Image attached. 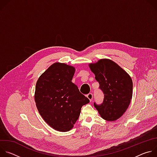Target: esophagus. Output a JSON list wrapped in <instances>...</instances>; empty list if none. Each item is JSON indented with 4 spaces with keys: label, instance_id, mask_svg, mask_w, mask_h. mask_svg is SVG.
I'll use <instances>...</instances> for the list:
<instances>
[{
    "label": "esophagus",
    "instance_id": "obj_1",
    "mask_svg": "<svg viewBox=\"0 0 157 157\" xmlns=\"http://www.w3.org/2000/svg\"><path fill=\"white\" fill-rule=\"evenodd\" d=\"M87 98L90 100V101L91 102L93 101V94L92 93H89L88 94H87Z\"/></svg>",
    "mask_w": 157,
    "mask_h": 157
}]
</instances>
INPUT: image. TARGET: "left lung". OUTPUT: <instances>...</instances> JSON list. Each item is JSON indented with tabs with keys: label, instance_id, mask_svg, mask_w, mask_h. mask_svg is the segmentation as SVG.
Wrapping results in <instances>:
<instances>
[{
	"label": "left lung",
	"instance_id": "obj_1",
	"mask_svg": "<svg viewBox=\"0 0 157 157\" xmlns=\"http://www.w3.org/2000/svg\"><path fill=\"white\" fill-rule=\"evenodd\" d=\"M99 89L104 94L102 104L94 103L104 119L114 121L127 109L132 98L133 82L130 76L113 61L102 59L89 64Z\"/></svg>",
	"mask_w": 157,
	"mask_h": 157
}]
</instances>
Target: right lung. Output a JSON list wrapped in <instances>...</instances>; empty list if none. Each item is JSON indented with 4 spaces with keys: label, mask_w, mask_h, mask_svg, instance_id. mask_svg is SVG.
Returning a JSON list of instances; mask_svg holds the SVG:
<instances>
[{
    "label": "right lung",
    "mask_w": 157,
    "mask_h": 157,
    "mask_svg": "<svg viewBox=\"0 0 157 157\" xmlns=\"http://www.w3.org/2000/svg\"><path fill=\"white\" fill-rule=\"evenodd\" d=\"M75 71L71 66L56 63L40 76L36 84L35 101L39 113L58 131L71 130L82 105L89 102L71 82Z\"/></svg>",
    "instance_id": "obj_1"
}]
</instances>
